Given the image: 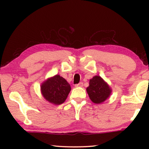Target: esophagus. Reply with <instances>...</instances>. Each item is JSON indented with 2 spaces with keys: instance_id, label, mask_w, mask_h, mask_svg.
Here are the masks:
<instances>
[{
  "instance_id": "esophagus-1",
  "label": "esophagus",
  "mask_w": 149,
  "mask_h": 149,
  "mask_svg": "<svg viewBox=\"0 0 149 149\" xmlns=\"http://www.w3.org/2000/svg\"><path fill=\"white\" fill-rule=\"evenodd\" d=\"M83 87V83L80 82L79 84L75 85V87Z\"/></svg>"
}]
</instances>
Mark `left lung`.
<instances>
[{
    "label": "left lung",
    "mask_w": 149,
    "mask_h": 149,
    "mask_svg": "<svg viewBox=\"0 0 149 149\" xmlns=\"http://www.w3.org/2000/svg\"><path fill=\"white\" fill-rule=\"evenodd\" d=\"M86 90L91 100L98 104L107 100L112 92L109 85L100 75H95L89 80Z\"/></svg>",
    "instance_id": "left-lung-1"
}]
</instances>
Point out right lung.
Here are the masks:
<instances>
[{"label": "right lung", "mask_w": 149, "mask_h": 149, "mask_svg": "<svg viewBox=\"0 0 149 149\" xmlns=\"http://www.w3.org/2000/svg\"><path fill=\"white\" fill-rule=\"evenodd\" d=\"M71 91L70 85L60 75L49 77L41 85V93L44 99L54 105L65 102Z\"/></svg>", "instance_id": "1"}]
</instances>
